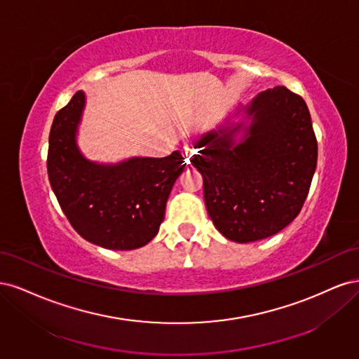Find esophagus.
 <instances>
[{"label":"esophagus","mask_w":359,"mask_h":359,"mask_svg":"<svg viewBox=\"0 0 359 359\" xmlns=\"http://www.w3.org/2000/svg\"><path fill=\"white\" fill-rule=\"evenodd\" d=\"M193 154H194V148H193L191 145H184V148H182V156H184V158H186L187 161H190V158L193 157Z\"/></svg>","instance_id":"1"}]
</instances>
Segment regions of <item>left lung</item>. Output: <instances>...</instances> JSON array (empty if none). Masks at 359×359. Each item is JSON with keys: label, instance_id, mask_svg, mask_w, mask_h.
Here are the masks:
<instances>
[{"label": "left lung", "instance_id": "8db88e82", "mask_svg": "<svg viewBox=\"0 0 359 359\" xmlns=\"http://www.w3.org/2000/svg\"><path fill=\"white\" fill-rule=\"evenodd\" d=\"M245 112L253 123L211 132L194 147L191 165L203 177V199L214 226L227 240L252 243L276 235L295 220L311 186L318 140L309 107L286 86L260 93Z\"/></svg>", "mask_w": 359, "mask_h": 359}]
</instances>
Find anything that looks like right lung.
Returning <instances> with one entry per match:
<instances>
[{"mask_svg":"<svg viewBox=\"0 0 359 359\" xmlns=\"http://www.w3.org/2000/svg\"><path fill=\"white\" fill-rule=\"evenodd\" d=\"M85 95L78 91L53 118L48 177L62 212L86 241L111 250H135L157 235L173 182L186 163L169 157H137L116 166L85 160L76 147V127Z\"/></svg>","mask_w":359,"mask_h":359,"instance_id":"right-lung-1","label":"right lung"}]
</instances>
